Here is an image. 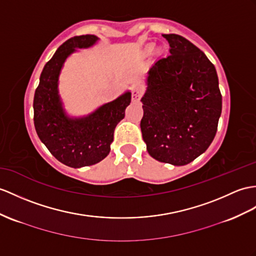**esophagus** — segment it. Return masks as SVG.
Returning <instances> with one entry per match:
<instances>
[{"instance_id": "obj_1", "label": "esophagus", "mask_w": 256, "mask_h": 256, "mask_svg": "<svg viewBox=\"0 0 256 256\" xmlns=\"http://www.w3.org/2000/svg\"><path fill=\"white\" fill-rule=\"evenodd\" d=\"M142 96V91L139 88V86H134L132 88V102H139V100Z\"/></svg>"}]
</instances>
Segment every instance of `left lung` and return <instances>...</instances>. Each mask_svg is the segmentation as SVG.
Returning <instances> with one entry per match:
<instances>
[{
    "instance_id": "1",
    "label": "left lung",
    "mask_w": 256,
    "mask_h": 256,
    "mask_svg": "<svg viewBox=\"0 0 256 256\" xmlns=\"http://www.w3.org/2000/svg\"><path fill=\"white\" fill-rule=\"evenodd\" d=\"M170 55L148 72L141 132L148 154L182 166L206 151L217 132L222 94L215 66L184 36L163 34Z\"/></svg>"
}]
</instances>
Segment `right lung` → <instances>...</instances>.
<instances>
[{"instance_id":"obj_1","label":"right lung","mask_w":256,"mask_h":256,"mask_svg":"<svg viewBox=\"0 0 256 256\" xmlns=\"http://www.w3.org/2000/svg\"><path fill=\"white\" fill-rule=\"evenodd\" d=\"M98 41L96 36L86 34L64 42L43 68L34 92L36 132L56 160L72 168L94 165L108 156L114 130L132 102V93L127 91L86 116L72 117L66 113L58 93L62 68L77 48H88Z\"/></svg>"}]
</instances>
